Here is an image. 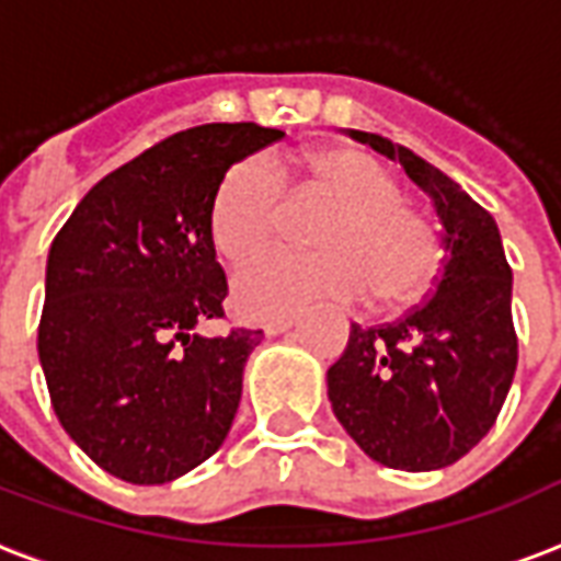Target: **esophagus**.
Returning a JSON list of instances; mask_svg holds the SVG:
<instances>
[{
  "mask_svg": "<svg viewBox=\"0 0 561 561\" xmlns=\"http://www.w3.org/2000/svg\"><path fill=\"white\" fill-rule=\"evenodd\" d=\"M297 323V314H288V318H276V320H267L264 323V335H282V332H288L290 327Z\"/></svg>",
  "mask_w": 561,
  "mask_h": 561,
  "instance_id": "1",
  "label": "esophagus"
}]
</instances>
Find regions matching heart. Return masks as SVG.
I'll list each match as a JSON object with an SVG mask.
<instances>
[{
    "label": "heart",
    "instance_id": "1",
    "mask_svg": "<svg viewBox=\"0 0 561 561\" xmlns=\"http://www.w3.org/2000/svg\"><path fill=\"white\" fill-rule=\"evenodd\" d=\"M294 205H329L314 224V252H267L234 276L247 318H282L318 297L370 294L405 306L426 290L438 264L435 229L400 199L394 176L358 149L314 147L282 167ZM288 203L264 158H247L220 179L208 211L214 250L241 264L282 234Z\"/></svg>",
    "mask_w": 561,
    "mask_h": 561
}]
</instances>
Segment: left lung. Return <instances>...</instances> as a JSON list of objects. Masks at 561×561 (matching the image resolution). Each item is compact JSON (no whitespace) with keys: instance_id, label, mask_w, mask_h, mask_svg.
Segmentation results:
<instances>
[{"instance_id":"left-lung-1","label":"left lung","mask_w":561,"mask_h":561,"mask_svg":"<svg viewBox=\"0 0 561 561\" xmlns=\"http://www.w3.org/2000/svg\"><path fill=\"white\" fill-rule=\"evenodd\" d=\"M430 196L444 226V267L433 297L403 320L350 327L327 370L337 423L385 468L438 470L485 438L518 367L512 271L500 229L438 167L382 135L347 128Z\"/></svg>"}]
</instances>
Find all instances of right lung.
<instances>
[{
    "label": "right lung",
    "instance_id": "add662e5",
    "mask_svg": "<svg viewBox=\"0 0 561 561\" xmlns=\"http://www.w3.org/2000/svg\"><path fill=\"white\" fill-rule=\"evenodd\" d=\"M279 138L255 123L179 131L96 182L55 234L37 356L64 433L117 480H179L232 430L264 335L196 332L226 299L208 211L226 170Z\"/></svg>",
    "mask_w": 561,
    "mask_h": 561
}]
</instances>
